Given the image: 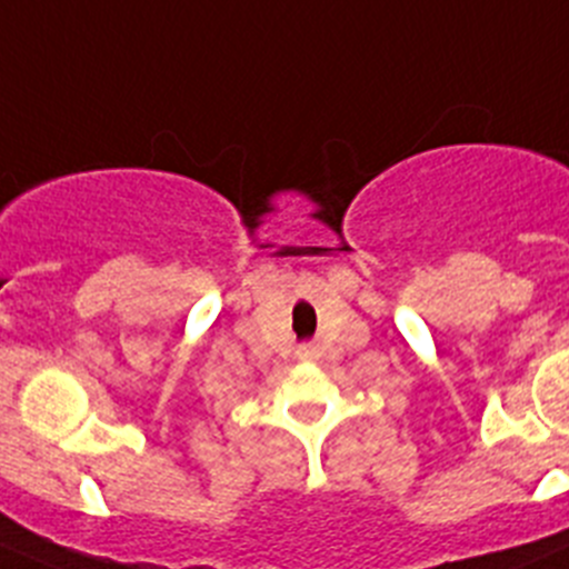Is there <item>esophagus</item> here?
Wrapping results in <instances>:
<instances>
[{
	"label": "esophagus",
	"mask_w": 569,
	"mask_h": 569,
	"mask_svg": "<svg viewBox=\"0 0 569 569\" xmlns=\"http://www.w3.org/2000/svg\"><path fill=\"white\" fill-rule=\"evenodd\" d=\"M297 358H300V360H313V358H317V347H313V343H306V347L297 349Z\"/></svg>",
	"instance_id": "obj_1"
}]
</instances>
